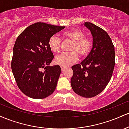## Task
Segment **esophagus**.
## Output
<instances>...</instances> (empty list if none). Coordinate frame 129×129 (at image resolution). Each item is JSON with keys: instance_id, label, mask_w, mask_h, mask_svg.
<instances>
[{"instance_id": "34e87169", "label": "esophagus", "mask_w": 129, "mask_h": 129, "mask_svg": "<svg viewBox=\"0 0 129 129\" xmlns=\"http://www.w3.org/2000/svg\"><path fill=\"white\" fill-rule=\"evenodd\" d=\"M65 69H66V67H61V70H62V71H64L65 70Z\"/></svg>"}]
</instances>
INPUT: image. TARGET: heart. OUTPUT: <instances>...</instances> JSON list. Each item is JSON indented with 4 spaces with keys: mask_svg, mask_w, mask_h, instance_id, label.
Segmentation results:
<instances>
[{
    "mask_svg": "<svg viewBox=\"0 0 129 129\" xmlns=\"http://www.w3.org/2000/svg\"><path fill=\"white\" fill-rule=\"evenodd\" d=\"M63 37L72 42L69 53H62L56 56L54 62L56 64L67 67L78 59V54L81 57L87 55L92 46L90 39L85 37V34L78 29H72L63 33ZM60 39L57 35H53L48 41V45L51 51L59 53L60 50Z\"/></svg>",
    "mask_w": 129,
    "mask_h": 129,
    "instance_id": "obj_1",
    "label": "heart"
}]
</instances>
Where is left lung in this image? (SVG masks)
I'll use <instances>...</instances> for the list:
<instances>
[{
  "label": "left lung",
  "instance_id": "obj_1",
  "mask_svg": "<svg viewBox=\"0 0 129 129\" xmlns=\"http://www.w3.org/2000/svg\"><path fill=\"white\" fill-rule=\"evenodd\" d=\"M91 32L93 47L81 63L72 67V89L82 97L91 98L104 90L112 78L115 67V48L110 36L103 29L90 22H85Z\"/></svg>",
  "mask_w": 129,
  "mask_h": 129
}]
</instances>
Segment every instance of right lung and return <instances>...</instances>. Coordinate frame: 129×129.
<instances>
[{
  "label": "right lung",
  "instance_id": "add662e5",
  "mask_svg": "<svg viewBox=\"0 0 129 129\" xmlns=\"http://www.w3.org/2000/svg\"><path fill=\"white\" fill-rule=\"evenodd\" d=\"M64 28L37 22L17 37L13 48L11 69L17 86L27 96L43 99L55 90L61 69L58 65L49 66L54 56L48 41Z\"/></svg>",
  "mask_w": 129,
  "mask_h": 129
}]
</instances>
